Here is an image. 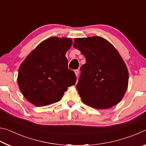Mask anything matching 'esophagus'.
<instances>
[{"label": "esophagus", "instance_id": "obj_1", "mask_svg": "<svg viewBox=\"0 0 146 146\" xmlns=\"http://www.w3.org/2000/svg\"><path fill=\"white\" fill-rule=\"evenodd\" d=\"M75 75H76V77H78V73H79V71H78V70H75Z\"/></svg>", "mask_w": 146, "mask_h": 146}]
</instances>
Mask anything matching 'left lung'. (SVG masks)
<instances>
[{
	"label": "left lung",
	"instance_id": "left-lung-1",
	"mask_svg": "<svg viewBox=\"0 0 146 146\" xmlns=\"http://www.w3.org/2000/svg\"><path fill=\"white\" fill-rule=\"evenodd\" d=\"M73 47L84 55L76 84L85 104L102 110L120 102L128 86L129 73L124 61L110 42L101 36L76 38Z\"/></svg>",
	"mask_w": 146,
	"mask_h": 146
}]
</instances>
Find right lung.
<instances>
[{
  "instance_id": "1",
  "label": "right lung",
  "mask_w": 146,
  "mask_h": 146,
  "mask_svg": "<svg viewBox=\"0 0 146 146\" xmlns=\"http://www.w3.org/2000/svg\"><path fill=\"white\" fill-rule=\"evenodd\" d=\"M72 43L70 38H49L38 44L21 64L17 84L29 102L45 106L58 102L69 86L75 84L76 75L68 69L66 57Z\"/></svg>"
}]
</instances>
